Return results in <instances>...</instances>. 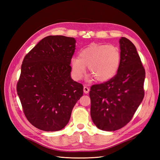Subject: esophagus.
Segmentation results:
<instances>
[{"mask_svg": "<svg viewBox=\"0 0 160 160\" xmlns=\"http://www.w3.org/2000/svg\"><path fill=\"white\" fill-rule=\"evenodd\" d=\"M83 91H84V93H89V88H88V87L85 86L84 88H83Z\"/></svg>", "mask_w": 160, "mask_h": 160, "instance_id": "34e87169", "label": "esophagus"}]
</instances>
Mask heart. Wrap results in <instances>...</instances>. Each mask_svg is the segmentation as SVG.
I'll use <instances>...</instances> for the list:
<instances>
[{
	"instance_id": "heart-1",
	"label": "heart",
	"mask_w": 160,
	"mask_h": 160,
	"mask_svg": "<svg viewBox=\"0 0 160 160\" xmlns=\"http://www.w3.org/2000/svg\"><path fill=\"white\" fill-rule=\"evenodd\" d=\"M120 62L121 53L117 47L93 43L81 50L79 57L71 59L72 75L77 80L81 79L88 67L97 81L105 82L117 74Z\"/></svg>"
}]
</instances>
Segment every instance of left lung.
<instances>
[{
	"label": "left lung",
	"instance_id": "1",
	"mask_svg": "<svg viewBox=\"0 0 160 160\" xmlns=\"http://www.w3.org/2000/svg\"><path fill=\"white\" fill-rule=\"evenodd\" d=\"M121 62L115 76L93 85L89 91L91 117L99 129L113 132L127 125L144 97L146 72L135 45L125 37L119 40Z\"/></svg>",
	"mask_w": 160,
	"mask_h": 160
}]
</instances>
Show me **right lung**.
<instances>
[{
    "label": "right lung",
    "instance_id": "1",
    "mask_svg": "<svg viewBox=\"0 0 160 160\" xmlns=\"http://www.w3.org/2000/svg\"><path fill=\"white\" fill-rule=\"evenodd\" d=\"M75 42L72 37L48 36L23 59L17 94L27 119L41 130L56 132L65 128L83 95V85L71 77Z\"/></svg>",
    "mask_w": 160,
    "mask_h": 160
}]
</instances>
